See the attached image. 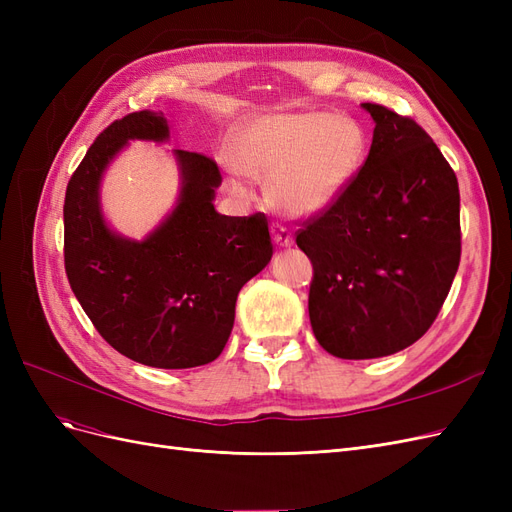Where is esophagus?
Listing matches in <instances>:
<instances>
[{"mask_svg":"<svg viewBox=\"0 0 512 512\" xmlns=\"http://www.w3.org/2000/svg\"><path fill=\"white\" fill-rule=\"evenodd\" d=\"M271 235H273L275 245H280V247H290V245L294 243V239H292V235H290V230H286V228L280 226V224H273V226H271Z\"/></svg>","mask_w":512,"mask_h":512,"instance_id":"obj_1","label":"esophagus"}]
</instances>
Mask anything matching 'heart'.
I'll return each mask as SVG.
<instances>
[{"label": "heart", "mask_w": 512, "mask_h": 512, "mask_svg": "<svg viewBox=\"0 0 512 512\" xmlns=\"http://www.w3.org/2000/svg\"><path fill=\"white\" fill-rule=\"evenodd\" d=\"M367 130L350 115L303 111L262 115L241 123L230 143L232 192L247 177L267 179L269 205L290 218H309L335 205L359 175Z\"/></svg>", "instance_id": "heart-1"}]
</instances>
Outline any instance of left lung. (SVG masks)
Listing matches in <instances>:
<instances>
[{"label": "left lung", "instance_id": "8db88e82", "mask_svg": "<svg viewBox=\"0 0 512 512\" xmlns=\"http://www.w3.org/2000/svg\"><path fill=\"white\" fill-rule=\"evenodd\" d=\"M361 106L376 123L363 168L335 205L297 232L314 267L312 331L329 354L352 361L421 339L461 256L453 168L416 121Z\"/></svg>", "mask_w": 512, "mask_h": 512}]
</instances>
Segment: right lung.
Masks as SVG:
<instances>
[{"label": "right lung", "mask_w": 512, "mask_h": 512, "mask_svg": "<svg viewBox=\"0 0 512 512\" xmlns=\"http://www.w3.org/2000/svg\"><path fill=\"white\" fill-rule=\"evenodd\" d=\"M166 117L153 111L113 121L74 170L64 203V260L74 297L98 333L128 359L160 369L207 365L235 324L237 294L269 265L265 213L215 211L218 164L175 149L179 198L145 239L106 224L100 183L130 141L166 143Z\"/></svg>", "instance_id": "right-lung-1"}]
</instances>
